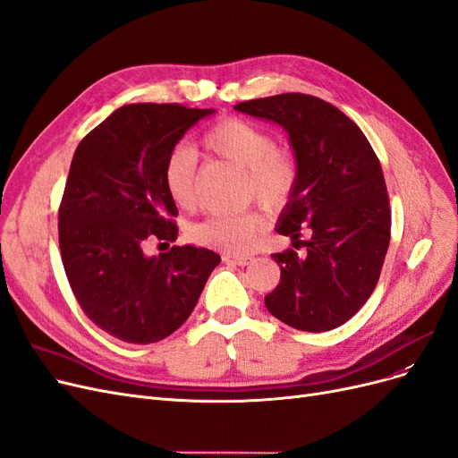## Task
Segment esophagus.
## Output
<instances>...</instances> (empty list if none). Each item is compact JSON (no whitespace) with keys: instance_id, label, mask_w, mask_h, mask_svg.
<instances>
[{"instance_id":"1","label":"esophagus","mask_w":458,"mask_h":458,"mask_svg":"<svg viewBox=\"0 0 458 458\" xmlns=\"http://www.w3.org/2000/svg\"><path fill=\"white\" fill-rule=\"evenodd\" d=\"M223 260L226 264H230V267H247V264L253 260L250 257H233V255H225Z\"/></svg>"}]
</instances>
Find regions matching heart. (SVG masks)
<instances>
[{"mask_svg": "<svg viewBox=\"0 0 458 458\" xmlns=\"http://www.w3.org/2000/svg\"><path fill=\"white\" fill-rule=\"evenodd\" d=\"M203 148L245 171L243 196L255 198L274 209L291 198L299 182V159L285 146H276L272 132L264 127L226 117L201 137ZM198 157L190 148H174L164 164L161 179L169 199L181 209L196 205ZM264 218L259 211L240 215H215L188 228V240L196 245L226 250L232 255L247 253L255 247Z\"/></svg>", "mask_w": 458, "mask_h": 458, "instance_id": "obj_1", "label": "heart"}]
</instances>
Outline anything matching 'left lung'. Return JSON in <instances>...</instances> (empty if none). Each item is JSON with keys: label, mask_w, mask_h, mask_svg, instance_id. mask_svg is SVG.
I'll return each mask as SVG.
<instances>
[{"label": "left lung", "mask_w": 458, "mask_h": 458, "mask_svg": "<svg viewBox=\"0 0 458 458\" xmlns=\"http://www.w3.org/2000/svg\"><path fill=\"white\" fill-rule=\"evenodd\" d=\"M233 108L284 127L301 169L276 232L304 253L272 255L282 277L264 304L299 331L343 326L371 297L390 243V203L378 157L361 129L318 97L285 93ZM301 233L309 240L301 241Z\"/></svg>", "instance_id": "obj_1"}]
</instances>
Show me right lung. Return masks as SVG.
I'll list each match as a JSON object with an SVG mask.
<instances>
[{
    "mask_svg": "<svg viewBox=\"0 0 458 458\" xmlns=\"http://www.w3.org/2000/svg\"><path fill=\"white\" fill-rule=\"evenodd\" d=\"M215 110L127 105L76 148L58 209V243L70 287L95 326L131 344L179 329L216 268L215 250L173 245L144 255L150 240L174 242L176 205L161 171L184 132Z\"/></svg>",
    "mask_w": 458,
    "mask_h": 458,
    "instance_id": "right-lung-1",
    "label": "right lung"
}]
</instances>
